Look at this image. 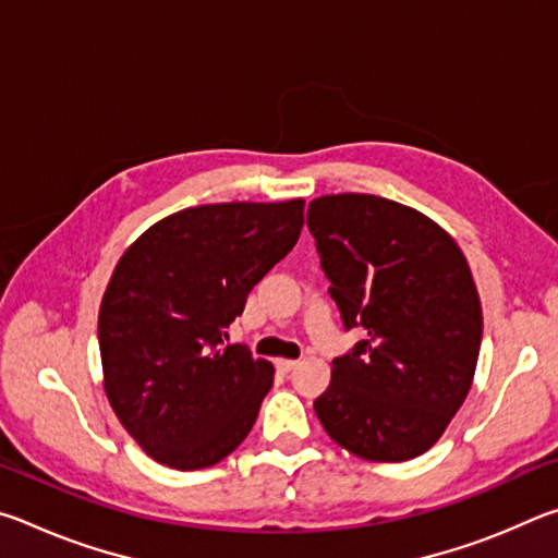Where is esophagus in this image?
<instances>
[{"label":"esophagus","instance_id":"34e87169","mask_svg":"<svg viewBox=\"0 0 558 558\" xmlns=\"http://www.w3.org/2000/svg\"><path fill=\"white\" fill-rule=\"evenodd\" d=\"M276 366H278V369H280L282 374H288V372H292V369H295V366H298V362H295V359H278V362H276Z\"/></svg>","mask_w":558,"mask_h":558}]
</instances>
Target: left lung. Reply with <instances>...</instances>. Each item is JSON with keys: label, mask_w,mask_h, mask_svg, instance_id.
I'll return each instance as SVG.
<instances>
[{"label": "left lung", "mask_w": 558, "mask_h": 558, "mask_svg": "<svg viewBox=\"0 0 558 558\" xmlns=\"http://www.w3.org/2000/svg\"><path fill=\"white\" fill-rule=\"evenodd\" d=\"M307 229L344 329L364 332L332 359L317 418L364 460L421 456L475 376L483 310L468 260L428 216L374 194L319 196Z\"/></svg>", "instance_id": "left-lung-1"}]
</instances>
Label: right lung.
I'll return each mask as SVG.
<instances>
[{"label": "right lung", "mask_w": 558, "mask_h": 558, "mask_svg": "<svg viewBox=\"0 0 558 558\" xmlns=\"http://www.w3.org/2000/svg\"><path fill=\"white\" fill-rule=\"evenodd\" d=\"M302 209V199L194 206L157 221L116 266L98 315L106 393L162 465L211 468L256 423L276 372L223 337L298 243Z\"/></svg>", "instance_id": "1"}]
</instances>
